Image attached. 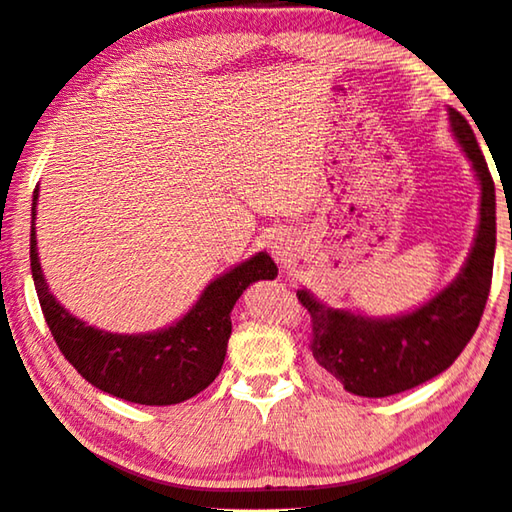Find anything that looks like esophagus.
Listing matches in <instances>:
<instances>
[{"label":"esophagus","instance_id":"1","mask_svg":"<svg viewBox=\"0 0 512 512\" xmlns=\"http://www.w3.org/2000/svg\"><path fill=\"white\" fill-rule=\"evenodd\" d=\"M269 250L275 262H278L282 269H289L294 264L296 257V246L294 239H291L289 232H273L269 237Z\"/></svg>","mask_w":512,"mask_h":512}]
</instances>
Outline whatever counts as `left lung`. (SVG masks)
Listing matches in <instances>:
<instances>
[{
  "label": "left lung",
  "mask_w": 512,
  "mask_h": 512,
  "mask_svg": "<svg viewBox=\"0 0 512 512\" xmlns=\"http://www.w3.org/2000/svg\"><path fill=\"white\" fill-rule=\"evenodd\" d=\"M449 123L481 184L474 246L456 278L417 310L385 319L328 307L298 289V300L312 316L316 364L355 396L383 399L440 376L474 337L488 303L497 246L494 182L465 116L449 109Z\"/></svg>",
  "instance_id": "left-lung-1"
}]
</instances>
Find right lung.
Instances as JSON below:
<instances>
[{
	"label": "right lung",
	"instance_id": "right-lung-1",
	"mask_svg": "<svg viewBox=\"0 0 512 512\" xmlns=\"http://www.w3.org/2000/svg\"><path fill=\"white\" fill-rule=\"evenodd\" d=\"M36 202L38 186L31 202V275L54 342L72 367L102 392L141 405H175L212 385L232 335V307L253 282L278 275L273 259L257 253L218 275L173 326L139 335L107 332L72 316L47 287L36 248Z\"/></svg>",
	"mask_w": 512,
	"mask_h": 512
}]
</instances>
